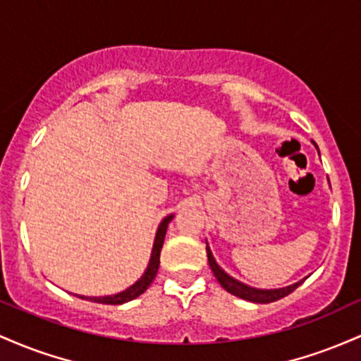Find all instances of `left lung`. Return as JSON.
Returning <instances> with one entry per match:
<instances>
[{
  "label": "left lung",
  "mask_w": 361,
  "mask_h": 361,
  "mask_svg": "<svg viewBox=\"0 0 361 361\" xmlns=\"http://www.w3.org/2000/svg\"><path fill=\"white\" fill-rule=\"evenodd\" d=\"M206 252H208V262H209V268H212L214 278L218 279V283L221 285V288H225L228 293L235 295L238 298H244L247 302H254V303H271V302H276L279 298L286 297L290 295L291 291L302 285L307 278L300 279V281L293 283V285L288 286H283V288H271V290H264V288H254V286L245 285V283L238 281L233 276H230L225 269H221L218 266V262L214 261L212 249H209L208 242H206Z\"/></svg>",
  "instance_id": "1"
}]
</instances>
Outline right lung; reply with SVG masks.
I'll use <instances>...</instances> for the list:
<instances>
[{
  "label": "right lung",
  "instance_id": "obj_1",
  "mask_svg": "<svg viewBox=\"0 0 361 361\" xmlns=\"http://www.w3.org/2000/svg\"><path fill=\"white\" fill-rule=\"evenodd\" d=\"M172 218H173V214H167V216L160 221L159 228H157V233H155V240H153V249H152V256H149L148 266H147V269H145L143 276L137 279L136 283H133L129 288L119 291V293H116V295H105V297H85V295H75V297L82 298V300H88V302L107 303V305H121V303L135 300V298L140 297L141 293H145V291L148 290V286L152 285L153 279H155L157 271H159L160 250H161V245H164L165 233H167V226L170 221H172Z\"/></svg>",
  "mask_w": 361,
  "mask_h": 361
}]
</instances>
